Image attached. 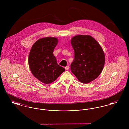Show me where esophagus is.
I'll return each mask as SVG.
<instances>
[{
    "label": "esophagus",
    "mask_w": 129,
    "mask_h": 129,
    "mask_svg": "<svg viewBox=\"0 0 129 129\" xmlns=\"http://www.w3.org/2000/svg\"><path fill=\"white\" fill-rule=\"evenodd\" d=\"M65 69L66 70H69V66H67L65 67Z\"/></svg>",
    "instance_id": "1"
}]
</instances>
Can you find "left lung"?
Wrapping results in <instances>:
<instances>
[{"mask_svg":"<svg viewBox=\"0 0 129 129\" xmlns=\"http://www.w3.org/2000/svg\"><path fill=\"white\" fill-rule=\"evenodd\" d=\"M71 44L74 52L71 72L83 83L96 79L105 62L104 52L100 44L89 35H79L72 39Z\"/></svg>","mask_w":129,"mask_h":129,"instance_id":"obj_1","label":"left lung"}]
</instances>
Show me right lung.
Wrapping results in <instances>:
<instances>
[{
    "instance_id": "right-lung-1",
    "label": "right lung",
    "mask_w": 129,
    "mask_h": 129,
    "mask_svg": "<svg viewBox=\"0 0 129 129\" xmlns=\"http://www.w3.org/2000/svg\"><path fill=\"white\" fill-rule=\"evenodd\" d=\"M58 43L54 37L40 39L32 45L28 56V64L33 75L41 82H54L65 70L57 64L54 49Z\"/></svg>"
}]
</instances>
